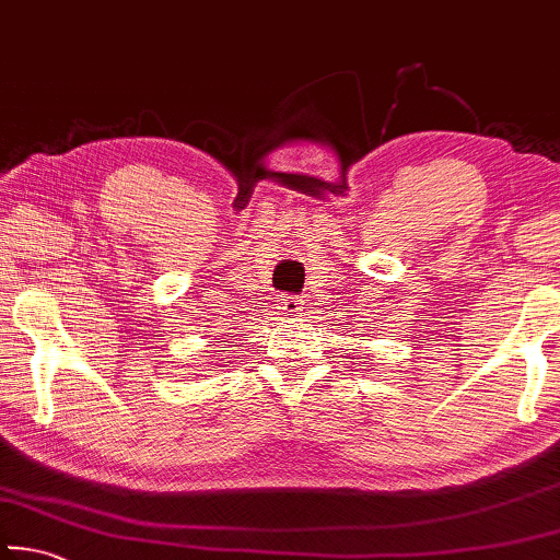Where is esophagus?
I'll return each instance as SVG.
<instances>
[{
    "instance_id": "obj_1",
    "label": "esophagus",
    "mask_w": 560,
    "mask_h": 560,
    "mask_svg": "<svg viewBox=\"0 0 560 560\" xmlns=\"http://www.w3.org/2000/svg\"><path fill=\"white\" fill-rule=\"evenodd\" d=\"M279 306H281V311L287 316H296V314H301V308H303V299L301 296H291V293H287V296H281Z\"/></svg>"
}]
</instances>
